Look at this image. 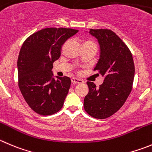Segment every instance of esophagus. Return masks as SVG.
<instances>
[{"label": "esophagus", "mask_w": 152, "mask_h": 152, "mask_svg": "<svg viewBox=\"0 0 152 152\" xmlns=\"http://www.w3.org/2000/svg\"><path fill=\"white\" fill-rule=\"evenodd\" d=\"M71 82L73 84H80V83H84V81L80 79H78V78L73 77L71 79Z\"/></svg>", "instance_id": "obj_1"}]
</instances>
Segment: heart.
<instances>
[{"instance_id":"b5f03b06","label":"heart","mask_w":152,"mask_h":152,"mask_svg":"<svg viewBox=\"0 0 152 152\" xmlns=\"http://www.w3.org/2000/svg\"><path fill=\"white\" fill-rule=\"evenodd\" d=\"M92 44H95V42H94L93 40H91V39H88V40H86L84 41V42H83V46H86V45H92Z\"/></svg>"}]
</instances>
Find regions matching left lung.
Wrapping results in <instances>:
<instances>
[{
  "mask_svg": "<svg viewBox=\"0 0 152 152\" xmlns=\"http://www.w3.org/2000/svg\"><path fill=\"white\" fill-rule=\"evenodd\" d=\"M98 39L100 58L94 71L104 76L99 88L87 82L88 93L84 99V109L91 117L104 119L118 111L131 92L135 66L132 53L115 32L109 29H91Z\"/></svg>",
  "mask_w": 152,
  "mask_h": 152,
  "instance_id": "8db88e82",
  "label": "left lung"
}]
</instances>
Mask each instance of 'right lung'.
<instances>
[{
    "instance_id": "1",
    "label": "right lung",
    "mask_w": 152,
    "mask_h": 152,
    "mask_svg": "<svg viewBox=\"0 0 152 152\" xmlns=\"http://www.w3.org/2000/svg\"><path fill=\"white\" fill-rule=\"evenodd\" d=\"M66 28H47L28 37L18 55V85L32 110L41 115L58 113L64 105L71 80L52 78L53 62L60 58L65 42L78 32Z\"/></svg>"
}]
</instances>
